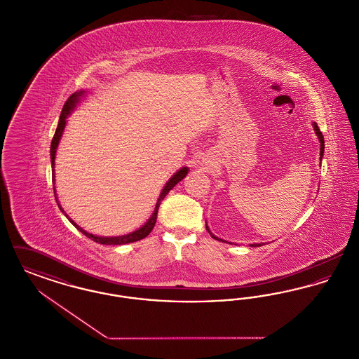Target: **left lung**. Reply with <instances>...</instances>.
<instances>
[{
	"instance_id": "left-lung-1",
	"label": "left lung",
	"mask_w": 359,
	"mask_h": 359,
	"mask_svg": "<svg viewBox=\"0 0 359 359\" xmlns=\"http://www.w3.org/2000/svg\"><path fill=\"white\" fill-rule=\"evenodd\" d=\"M313 129H315V133L318 135L319 137V140H320V160H322V157H323V154H325V138H323V135H322V132H320V129H319V126H318V123H313ZM205 229L208 230V227H207V224H205ZM208 233H210V236L212 237L214 239H217V241H222L224 242L223 239L218 238V237H215L210 230H208ZM250 246H262V243H253V245H250Z\"/></svg>"
}]
</instances>
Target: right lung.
<instances>
[{
    "instance_id": "add662e5",
    "label": "right lung",
    "mask_w": 359,
    "mask_h": 359,
    "mask_svg": "<svg viewBox=\"0 0 359 359\" xmlns=\"http://www.w3.org/2000/svg\"><path fill=\"white\" fill-rule=\"evenodd\" d=\"M83 90L82 91H78V93H74V94H71L69 97V100L66 101L65 103V106H63V109H62V114H60V118H59V123H57V128H56V132H55V135H53V138H52L51 142V164L52 167L55 165V154H56V148H57V145H59V141H60V137L63 135V130H65V126H66V118H67V116H69V113H71V110L75 107V104L79 102V98L83 95ZM188 173V168L186 167H183L180 171L176 172L173 176H172L171 179H170V182L165 184V187L163 188V191H161V194H160V196H158V199H157V203H156V207H154V214H152V217L149 218V221L145 223L142 227H140L138 230L136 231H133V233H130V234H126V236H121V237H97V236H93V234H90V233H87L85 231L82 227H79L76 223L74 222V221H71V223L81 231V233H83L87 238L93 239V241H95L97 243H101V245H125V243H130V242H136V241H140V239L145 238L152 230H154V223H156V219H157V211H158V207L161 205V201L167 196V194L171 191L172 188L175 187L180 180H183L184 177H186V175ZM53 182H55V176H53ZM53 191H55V188H53ZM57 203V202H56ZM59 205V208L63 211V208L60 207V205L57 203ZM67 217V215H66Z\"/></svg>"
}]
</instances>
